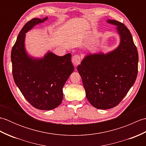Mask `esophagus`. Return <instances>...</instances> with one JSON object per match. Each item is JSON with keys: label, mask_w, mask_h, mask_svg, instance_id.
<instances>
[{"label": "esophagus", "mask_w": 146, "mask_h": 146, "mask_svg": "<svg viewBox=\"0 0 146 146\" xmlns=\"http://www.w3.org/2000/svg\"><path fill=\"white\" fill-rule=\"evenodd\" d=\"M72 63L75 65V66H78V65L80 63V61H81V58L80 57L79 55H75L73 56L72 58Z\"/></svg>", "instance_id": "1"}]
</instances>
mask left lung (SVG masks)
Here are the masks:
<instances>
[{"label": "left lung", "instance_id": "obj_1", "mask_svg": "<svg viewBox=\"0 0 146 146\" xmlns=\"http://www.w3.org/2000/svg\"><path fill=\"white\" fill-rule=\"evenodd\" d=\"M107 22L116 26L119 45L106 54H87L77 66L86 98L92 106L104 110L117 106L127 94L137 78L139 61L127 27L115 20Z\"/></svg>", "mask_w": 146, "mask_h": 146}]
</instances>
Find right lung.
I'll list each match as a JSON object with an SVG mask.
<instances>
[{"instance_id":"right-lung-1","label":"right lung","mask_w":146,"mask_h":146,"mask_svg":"<svg viewBox=\"0 0 146 146\" xmlns=\"http://www.w3.org/2000/svg\"><path fill=\"white\" fill-rule=\"evenodd\" d=\"M34 18L24 25L12 49V75L15 83L26 100L34 107L49 110L58 107L63 98L64 83L75 70L71 54L59 56L48 51L41 58H34L26 50V33L44 23Z\"/></svg>"}]
</instances>
